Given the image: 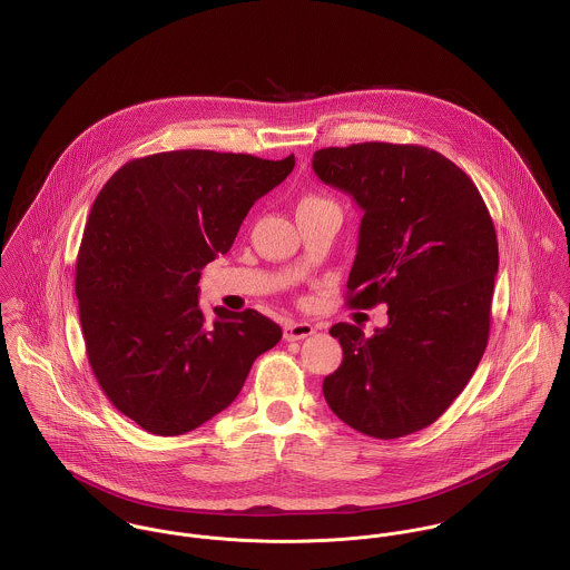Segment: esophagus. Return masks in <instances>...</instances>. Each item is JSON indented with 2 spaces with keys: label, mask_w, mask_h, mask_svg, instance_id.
Listing matches in <instances>:
<instances>
[{
  "label": "esophagus",
  "mask_w": 570,
  "mask_h": 570,
  "mask_svg": "<svg viewBox=\"0 0 570 570\" xmlns=\"http://www.w3.org/2000/svg\"><path fill=\"white\" fill-rule=\"evenodd\" d=\"M314 331H316V326L312 323H287L283 328V335H285V340L294 342V340H303V337L312 335Z\"/></svg>",
  "instance_id": "esophagus-1"
}]
</instances>
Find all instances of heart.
<instances>
[{"label": "heart", "instance_id": "obj_1", "mask_svg": "<svg viewBox=\"0 0 570 570\" xmlns=\"http://www.w3.org/2000/svg\"><path fill=\"white\" fill-rule=\"evenodd\" d=\"M318 202H325V199H318V197H305L298 206H307V204H318Z\"/></svg>", "mask_w": 570, "mask_h": 570}]
</instances>
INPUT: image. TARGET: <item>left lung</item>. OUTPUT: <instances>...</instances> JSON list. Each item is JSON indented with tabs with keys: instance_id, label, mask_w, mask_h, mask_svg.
<instances>
[{
	"instance_id": "left-lung-1",
	"label": "left lung",
	"mask_w": 570,
	"mask_h": 570,
	"mask_svg": "<svg viewBox=\"0 0 570 570\" xmlns=\"http://www.w3.org/2000/svg\"><path fill=\"white\" fill-rule=\"evenodd\" d=\"M312 166L364 210L346 303L389 307V325L371 337L331 326L344 357L323 382L326 404L362 434L406 436L450 407L485 353L498 272L491 215L470 175L428 147H328Z\"/></svg>"
}]
</instances>
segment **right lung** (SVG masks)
Here are the masks:
<instances>
[{"label": "right lung", "instance_id": "1", "mask_svg": "<svg viewBox=\"0 0 570 570\" xmlns=\"http://www.w3.org/2000/svg\"><path fill=\"white\" fill-rule=\"evenodd\" d=\"M294 164L166 151L120 166L98 193L77 256L82 337L98 386L142 430L199 428L235 402L254 360L281 340V326L254 309L217 307L208 323L197 283Z\"/></svg>", "mask_w": 570, "mask_h": 570}]
</instances>
